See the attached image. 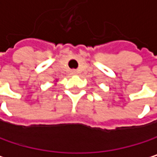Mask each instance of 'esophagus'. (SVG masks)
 <instances>
[{"label": "esophagus", "instance_id": "esophagus-1", "mask_svg": "<svg viewBox=\"0 0 157 157\" xmlns=\"http://www.w3.org/2000/svg\"><path fill=\"white\" fill-rule=\"evenodd\" d=\"M71 74H72V75L77 74V71H76V70H71Z\"/></svg>", "mask_w": 157, "mask_h": 157}]
</instances>
